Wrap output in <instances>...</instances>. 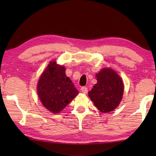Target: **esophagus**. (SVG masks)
Returning <instances> with one entry per match:
<instances>
[{"instance_id": "1", "label": "esophagus", "mask_w": 156, "mask_h": 156, "mask_svg": "<svg viewBox=\"0 0 156 156\" xmlns=\"http://www.w3.org/2000/svg\"><path fill=\"white\" fill-rule=\"evenodd\" d=\"M81 91L82 92V93L87 94V92H88V88H87V87H82L81 88Z\"/></svg>"}]
</instances>
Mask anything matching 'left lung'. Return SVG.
<instances>
[{
	"label": "left lung",
	"mask_w": 156,
	"mask_h": 156,
	"mask_svg": "<svg viewBox=\"0 0 156 156\" xmlns=\"http://www.w3.org/2000/svg\"><path fill=\"white\" fill-rule=\"evenodd\" d=\"M97 83L88 92L91 101L99 111L108 112L118 107L123 94L121 78L111 68H105L97 74Z\"/></svg>",
	"instance_id": "1"
}]
</instances>
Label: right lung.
Segmentation results:
<instances>
[{"label":"right lung","instance_id":"right-lung-1","mask_svg":"<svg viewBox=\"0 0 156 156\" xmlns=\"http://www.w3.org/2000/svg\"><path fill=\"white\" fill-rule=\"evenodd\" d=\"M64 66L51 62L38 81L37 92L43 105L54 113L63 110L78 94Z\"/></svg>","mask_w":156,"mask_h":156}]
</instances>
